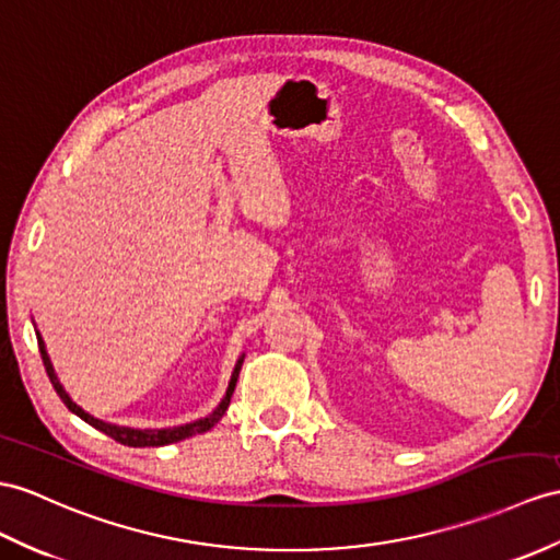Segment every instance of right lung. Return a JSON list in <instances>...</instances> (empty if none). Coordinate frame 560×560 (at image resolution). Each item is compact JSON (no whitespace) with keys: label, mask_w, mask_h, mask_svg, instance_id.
Masks as SVG:
<instances>
[{"label":"right lung","mask_w":560,"mask_h":560,"mask_svg":"<svg viewBox=\"0 0 560 560\" xmlns=\"http://www.w3.org/2000/svg\"><path fill=\"white\" fill-rule=\"evenodd\" d=\"M37 347H39V357H43L45 371H47V375H49V380H51V385H54V389H57V394L61 397V401L68 406V411L75 413L78 418H83V420L88 422V425H92L94 430H100V432L108 434V438L116 440V442H120V444H126V446H163V444L180 442V440L192 438V434H201V432L211 430V428L215 425V422L223 418V413L228 411L230 397H233V392H235L237 377H240V368H242V361H244V357H240V361H237V365H235V371H233V377H230V385H228V392H225L223 401L218 404L215 411H213V413H209L207 418L195 420V422H187V425H177V428H163V430H135V428L112 425V422H104V420H100V418L90 416L88 411H83V408H80L71 397H68L66 389L61 387L57 373H54L51 361H49V357H47V349H45V342H43V337H39V332H37Z\"/></svg>","instance_id":"obj_1"}]
</instances>
